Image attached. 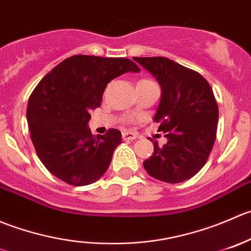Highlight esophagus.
<instances>
[{"label":"esophagus","instance_id":"1","mask_svg":"<svg viewBox=\"0 0 251 251\" xmlns=\"http://www.w3.org/2000/svg\"><path fill=\"white\" fill-rule=\"evenodd\" d=\"M122 136L125 140H135L138 138L136 133H133V131H123Z\"/></svg>","mask_w":251,"mask_h":251}]
</instances>
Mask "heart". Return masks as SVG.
Returning <instances> with one entry per match:
<instances>
[{
  "label": "heart",
  "instance_id": "b5f03b06",
  "mask_svg": "<svg viewBox=\"0 0 251 251\" xmlns=\"http://www.w3.org/2000/svg\"><path fill=\"white\" fill-rule=\"evenodd\" d=\"M143 80H148V79H143Z\"/></svg>",
  "mask_w": 251,
  "mask_h": 251
}]
</instances>
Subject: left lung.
I'll return each instance as SVG.
<instances>
[{
  "label": "left lung",
  "mask_w": 251,
  "mask_h": 251,
  "mask_svg": "<svg viewBox=\"0 0 251 251\" xmlns=\"http://www.w3.org/2000/svg\"><path fill=\"white\" fill-rule=\"evenodd\" d=\"M161 86L153 121L167 143L144 161L151 177L180 183L194 177L206 163L216 140L218 106L206 79L198 72L166 57H133Z\"/></svg>",
  "instance_id": "1"
}]
</instances>
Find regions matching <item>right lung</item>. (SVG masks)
I'll return each mask as SVG.
<instances>
[{
	"instance_id": "obj_1",
	"label": "right lung",
	"mask_w": 251,
	"mask_h": 251,
	"mask_svg": "<svg viewBox=\"0 0 251 251\" xmlns=\"http://www.w3.org/2000/svg\"><path fill=\"white\" fill-rule=\"evenodd\" d=\"M140 72L128 58L76 54L57 64L34 89L26 107L31 141L45 167L71 185L100 179L122 141L118 129L91 134V111L100 107L112 79Z\"/></svg>"
}]
</instances>
